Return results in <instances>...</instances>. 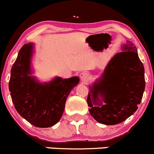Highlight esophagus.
<instances>
[{
	"mask_svg": "<svg viewBox=\"0 0 154 154\" xmlns=\"http://www.w3.org/2000/svg\"><path fill=\"white\" fill-rule=\"evenodd\" d=\"M80 78L82 81H86L88 80V78H89V75L86 72H82L80 74Z\"/></svg>",
	"mask_w": 154,
	"mask_h": 154,
	"instance_id": "esophagus-1",
	"label": "esophagus"
}]
</instances>
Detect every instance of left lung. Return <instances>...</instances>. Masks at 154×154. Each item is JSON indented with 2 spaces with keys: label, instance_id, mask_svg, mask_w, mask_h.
Here are the masks:
<instances>
[{
  "label": "left lung",
  "instance_id": "8db88e82",
  "mask_svg": "<svg viewBox=\"0 0 154 154\" xmlns=\"http://www.w3.org/2000/svg\"><path fill=\"white\" fill-rule=\"evenodd\" d=\"M122 49L110 60L102 77L90 86L86 100L91 116L105 125L119 124L132 116L146 86L144 66L136 46L127 41Z\"/></svg>",
  "mask_w": 154,
  "mask_h": 154
}]
</instances>
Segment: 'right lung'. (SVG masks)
<instances>
[{"instance_id": "add662e5", "label": "right lung", "mask_w": 154, "mask_h": 154, "mask_svg": "<svg viewBox=\"0 0 154 154\" xmlns=\"http://www.w3.org/2000/svg\"><path fill=\"white\" fill-rule=\"evenodd\" d=\"M33 44H25L19 51L11 70L9 91L15 109L22 118L36 127L47 128L60 121L72 89L79 83L76 76L56 77L41 84L31 73Z\"/></svg>"}]
</instances>
